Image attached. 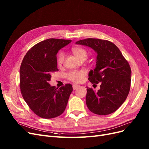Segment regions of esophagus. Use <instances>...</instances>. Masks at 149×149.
Returning <instances> with one entry per match:
<instances>
[{
	"mask_svg": "<svg viewBox=\"0 0 149 149\" xmlns=\"http://www.w3.org/2000/svg\"><path fill=\"white\" fill-rule=\"evenodd\" d=\"M79 87V85H76V84H74V85H73V90L76 89L77 88H78Z\"/></svg>",
	"mask_w": 149,
	"mask_h": 149,
	"instance_id": "esophagus-1",
	"label": "esophagus"
}]
</instances>
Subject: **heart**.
Instances as JSON below:
<instances>
[{
	"label": "heart",
	"instance_id": "1",
	"mask_svg": "<svg viewBox=\"0 0 149 149\" xmlns=\"http://www.w3.org/2000/svg\"><path fill=\"white\" fill-rule=\"evenodd\" d=\"M71 52L73 55L78 59H81L83 57H86L88 56L87 51L85 49L81 47H75L72 48ZM65 58V55L63 52H60L58 54L57 57V63L58 65H61L62 63L63 62ZM86 74V72L84 70H75L70 72L69 73L67 74V78L71 81L74 83H80L82 81L84 76Z\"/></svg>",
	"mask_w": 149,
	"mask_h": 149
}]
</instances>
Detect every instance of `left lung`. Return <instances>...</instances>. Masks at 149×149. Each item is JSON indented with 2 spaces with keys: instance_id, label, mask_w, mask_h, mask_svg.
<instances>
[{
  "instance_id": "1",
  "label": "left lung",
  "mask_w": 149,
  "mask_h": 149,
  "mask_svg": "<svg viewBox=\"0 0 149 149\" xmlns=\"http://www.w3.org/2000/svg\"><path fill=\"white\" fill-rule=\"evenodd\" d=\"M76 44L89 47L97 55L94 70L89 73L92 84L100 83L95 91L87 87L86 103L93 113L107 115L115 112L127 98L130 88L131 69L120 49L108 40L87 38Z\"/></svg>"
}]
</instances>
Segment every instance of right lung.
<instances>
[{"label":"right lung","instance_id":"add662e5","mask_svg":"<svg viewBox=\"0 0 149 149\" xmlns=\"http://www.w3.org/2000/svg\"><path fill=\"white\" fill-rule=\"evenodd\" d=\"M71 40L49 38L31 47L20 68V88L24 100L39 117L52 119L63 114L73 87L66 84L60 89L49 84L52 74L58 71L56 54Z\"/></svg>","mask_w":149,"mask_h":149}]
</instances>
